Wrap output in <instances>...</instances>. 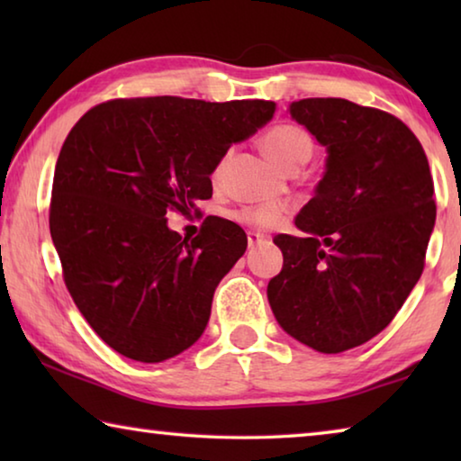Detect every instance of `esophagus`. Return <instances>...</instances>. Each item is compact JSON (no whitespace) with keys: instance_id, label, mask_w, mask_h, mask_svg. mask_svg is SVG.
Here are the masks:
<instances>
[{"instance_id":"esophagus-1","label":"esophagus","mask_w":461,"mask_h":461,"mask_svg":"<svg viewBox=\"0 0 461 461\" xmlns=\"http://www.w3.org/2000/svg\"><path fill=\"white\" fill-rule=\"evenodd\" d=\"M262 241H264V236H260V233L248 231V246L249 248H256L258 244H262Z\"/></svg>"}]
</instances>
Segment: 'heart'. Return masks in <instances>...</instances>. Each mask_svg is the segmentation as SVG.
<instances>
[{
  "label": "heart",
  "instance_id": "obj_1",
  "mask_svg": "<svg viewBox=\"0 0 461 461\" xmlns=\"http://www.w3.org/2000/svg\"><path fill=\"white\" fill-rule=\"evenodd\" d=\"M262 146L272 160L278 167H283L288 173L299 170L313 154V140L305 130L293 123H278V126L270 128L267 134L262 136ZM228 156L220 162L217 173H221ZM288 215V207L283 203H258V205H246L236 212V220L249 228L268 230L275 228Z\"/></svg>",
  "mask_w": 461,
  "mask_h": 461
}]
</instances>
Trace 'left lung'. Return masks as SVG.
<instances>
[{"label": "left lung", "mask_w": 461, "mask_h": 461, "mask_svg": "<svg viewBox=\"0 0 461 461\" xmlns=\"http://www.w3.org/2000/svg\"><path fill=\"white\" fill-rule=\"evenodd\" d=\"M291 115L327 146L315 197L280 233L268 301L280 327L321 354L378 335L425 268L435 225L433 176L407 123L339 97L294 101Z\"/></svg>", "instance_id": "left-lung-1"}]
</instances>
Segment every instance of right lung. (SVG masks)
I'll return each instance as SVG.
<instances>
[{"instance_id":"right-lung-1","label":"right lung","mask_w":461,"mask_h":461,"mask_svg":"<svg viewBox=\"0 0 461 461\" xmlns=\"http://www.w3.org/2000/svg\"><path fill=\"white\" fill-rule=\"evenodd\" d=\"M275 109L264 99L120 97L68 131L50 236L77 309L118 354L162 362L205 331L215 286L246 252V233L209 215L199 236L183 240L167 213H201L194 201L212 197L209 175Z\"/></svg>"}]
</instances>
